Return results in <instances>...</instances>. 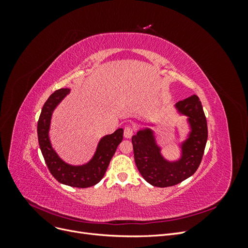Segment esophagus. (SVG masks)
<instances>
[{"instance_id":"esophagus-1","label":"esophagus","mask_w":248,"mask_h":248,"mask_svg":"<svg viewBox=\"0 0 248 248\" xmlns=\"http://www.w3.org/2000/svg\"><path fill=\"white\" fill-rule=\"evenodd\" d=\"M134 132L133 127L131 125H126L125 128H124V137L126 139H129L132 137V134Z\"/></svg>"}]
</instances>
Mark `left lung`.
Listing matches in <instances>:
<instances>
[{
	"label": "left lung",
	"instance_id": "obj_1",
	"mask_svg": "<svg viewBox=\"0 0 248 248\" xmlns=\"http://www.w3.org/2000/svg\"><path fill=\"white\" fill-rule=\"evenodd\" d=\"M176 108L188 117L191 132L182 145L181 159L169 162L163 159L156 145L152 130L145 129L132 137L134 161L148 183L156 187H169L181 183L198 170L208 139L207 120L197 95L176 103Z\"/></svg>",
	"mask_w": 248,
	"mask_h": 248
}]
</instances>
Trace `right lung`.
<instances>
[{
    "mask_svg": "<svg viewBox=\"0 0 248 248\" xmlns=\"http://www.w3.org/2000/svg\"><path fill=\"white\" fill-rule=\"evenodd\" d=\"M68 92L69 89H59L44 103L37 125L38 141L50 174L60 183L78 188H87L98 183L106 174L111 157L114 156L118 145L123 140V129L119 128L112 134L104 137L97 147L92 160L85 166L73 167L65 163L59 158L50 146L48 129L52 110Z\"/></svg>",
    "mask_w": 248,
    "mask_h": 248,
    "instance_id": "obj_1",
    "label": "right lung"
}]
</instances>
